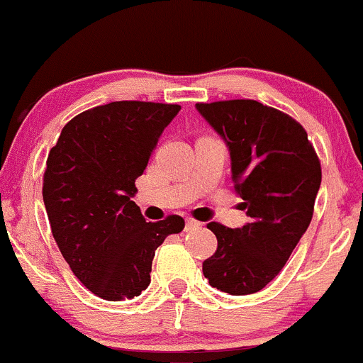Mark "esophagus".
I'll return each instance as SVG.
<instances>
[{
    "label": "esophagus",
    "mask_w": 363,
    "mask_h": 363,
    "mask_svg": "<svg viewBox=\"0 0 363 363\" xmlns=\"http://www.w3.org/2000/svg\"><path fill=\"white\" fill-rule=\"evenodd\" d=\"M201 223L197 222V220H194V218H186L185 220V229L186 230H192V229H197V227H199Z\"/></svg>",
    "instance_id": "1"
}]
</instances>
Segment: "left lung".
I'll return each instance as SVG.
<instances>
[{"mask_svg":"<svg viewBox=\"0 0 363 363\" xmlns=\"http://www.w3.org/2000/svg\"><path fill=\"white\" fill-rule=\"evenodd\" d=\"M230 152L234 189L250 223H208L218 241L203 262L209 285L230 295L262 290L278 276L308 230L321 166L304 127L253 99L197 103Z\"/></svg>","mask_w":363,"mask_h":363,"instance_id":"left-lung-1","label":"left lung"}]
</instances>
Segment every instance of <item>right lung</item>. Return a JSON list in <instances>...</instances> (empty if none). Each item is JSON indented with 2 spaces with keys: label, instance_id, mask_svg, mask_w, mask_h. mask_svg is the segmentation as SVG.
<instances>
[{
  "label": "right lung",
  "instance_id": "obj_1",
  "mask_svg": "<svg viewBox=\"0 0 363 363\" xmlns=\"http://www.w3.org/2000/svg\"><path fill=\"white\" fill-rule=\"evenodd\" d=\"M180 104L113 101L82 111L48 152L43 203L52 236L73 274L101 298L138 297L152 260L185 220L147 222L133 201L136 178Z\"/></svg>",
  "mask_w": 363,
  "mask_h": 363
}]
</instances>
